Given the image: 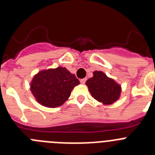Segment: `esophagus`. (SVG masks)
<instances>
[{
  "instance_id": "34e87169",
  "label": "esophagus",
  "mask_w": 155,
  "mask_h": 155,
  "mask_svg": "<svg viewBox=\"0 0 155 155\" xmlns=\"http://www.w3.org/2000/svg\"><path fill=\"white\" fill-rule=\"evenodd\" d=\"M86 81H87V78H83V79H81L80 81H81V84H84Z\"/></svg>"
}]
</instances>
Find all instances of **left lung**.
Masks as SVG:
<instances>
[{"mask_svg":"<svg viewBox=\"0 0 155 155\" xmlns=\"http://www.w3.org/2000/svg\"><path fill=\"white\" fill-rule=\"evenodd\" d=\"M85 84L91 96L103 105H112L121 95V84L101 71H94L93 77L87 80Z\"/></svg>","mask_w":155,"mask_h":155,"instance_id":"obj_1","label":"left lung"}]
</instances>
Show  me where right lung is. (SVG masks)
Returning <instances> with one entry per match:
<instances>
[{
    "label": "right lung",
    "mask_w": 155,
    "mask_h": 155,
    "mask_svg": "<svg viewBox=\"0 0 155 155\" xmlns=\"http://www.w3.org/2000/svg\"><path fill=\"white\" fill-rule=\"evenodd\" d=\"M80 81L66 68L58 67L39 71L30 82V91L42 106L57 108L71 96V91Z\"/></svg>",
    "instance_id": "obj_1"
}]
</instances>
